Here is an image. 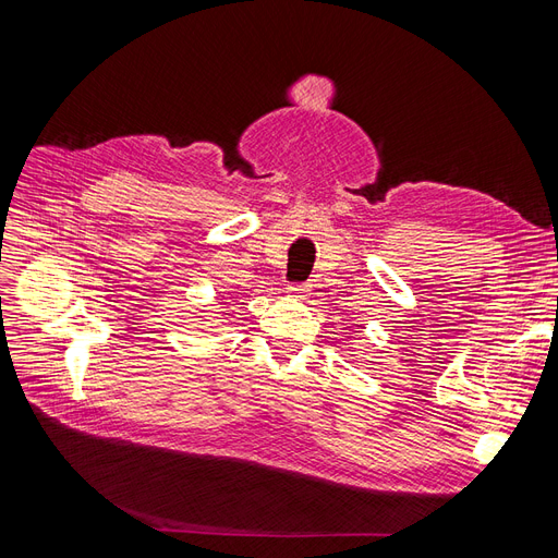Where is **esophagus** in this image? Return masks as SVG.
<instances>
[{
    "label": "esophagus",
    "mask_w": 558,
    "mask_h": 558,
    "mask_svg": "<svg viewBox=\"0 0 558 558\" xmlns=\"http://www.w3.org/2000/svg\"><path fill=\"white\" fill-rule=\"evenodd\" d=\"M288 295H293L298 300H304L308 295V286L306 283H290L288 286Z\"/></svg>",
    "instance_id": "obj_1"
}]
</instances>
